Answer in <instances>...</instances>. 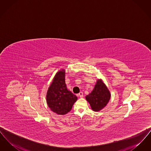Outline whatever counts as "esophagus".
<instances>
[{
	"mask_svg": "<svg viewBox=\"0 0 151 151\" xmlns=\"http://www.w3.org/2000/svg\"><path fill=\"white\" fill-rule=\"evenodd\" d=\"M79 96L80 98H82L83 97V93L82 92H80L79 93Z\"/></svg>",
	"mask_w": 151,
	"mask_h": 151,
	"instance_id": "1",
	"label": "esophagus"
}]
</instances>
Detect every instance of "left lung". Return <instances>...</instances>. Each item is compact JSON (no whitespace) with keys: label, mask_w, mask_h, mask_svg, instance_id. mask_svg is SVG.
Segmentation results:
<instances>
[{"label":"left lung","mask_w":151,"mask_h":151,"mask_svg":"<svg viewBox=\"0 0 151 151\" xmlns=\"http://www.w3.org/2000/svg\"><path fill=\"white\" fill-rule=\"evenodd\" d=\"M110 97L111 94L107 86L102 79H98L93 90L86 95V99L93 111H99L107 105Z\"/></svg>","instance_id":"obj_1"}]
</instances>
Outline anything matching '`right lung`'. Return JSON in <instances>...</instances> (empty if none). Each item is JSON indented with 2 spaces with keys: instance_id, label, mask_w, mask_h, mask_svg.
<instances>
[{
  "instance_id": "1",
  "label": "right lung",
  "mask_w": 151,
  "mask_h": 151,
  "mask_svg": "<svg viewBox=\"0 0 151 151\" xmlns=\"http://www.w3.org/2000/svg\"><path fill=\"white\" fill-rule=\"evenodd\" d=\"M65 69L54 76L46 94V102L51 110L58 115H65L72 109L78 97L69 91L65 83Z\"/></svg>"
}]
</instances>
